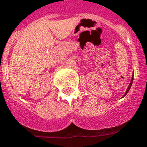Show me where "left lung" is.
<instances>
[{
	"label": "left lung",
	"mask_w": 147,
	"mask_h": 147,
	"mask_svg": "<svg viewBox=\"0 0 147 147\" xmlns=\"http://www.w3.org/2000/svg\"><path fill=\"white\" fill-rule=\"evenodd\" d=\"M133 77H132V80H131V82H130V84H129V86L128 88H127V90H126V94H125V96H126V94H127V92H129V89H130V88H131V86H132V83H133Z\"/></svg>",
	"instance_id": "obj_1"
}]
</instances>
